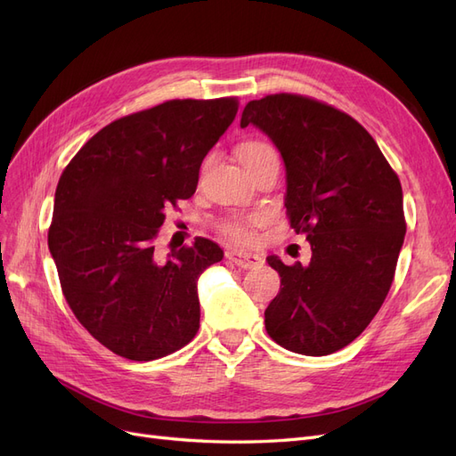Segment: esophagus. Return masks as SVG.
Instances as JSON below:
<instances>
[{"instance_id":"esophagus-1","label":"esophagus","mask_w":456,"mask_h":456,"mask_svg":"<svg viewBox=\"0 0 456 456\" xmlns=\"http://www.w3.org/2000/svg\"><path fill=\"white\" fill-rule=\"evenodd\" d=\"M226 256L233 262V265L240 268H258L262 265V256L255 253H245V251H228Z\"/></svg>"}]
</instances>
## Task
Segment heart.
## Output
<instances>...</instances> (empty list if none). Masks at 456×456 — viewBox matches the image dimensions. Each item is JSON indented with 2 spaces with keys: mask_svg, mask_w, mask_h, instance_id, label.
<instances>
[{
  "mask_svg": "<svg viewBox=\"0 0 456 456\" xmlns=\"http://www.w3.org/2000/svg\"><path fill=\"white\" fill-rule=\"evenodd\" d=\"M270 151H273V150L266 142L245 141L238 148V156H240V161L243 163V167H247V165H251L253 161H256L265 154H270ZM223 232L232 240H238V241H249L253 238L251 223H247V220H238V218L226 220V223L223 224Z\"/></svg>",
  "mask_w": 456,
  "mask_h": 456,
  "instance_id": "obj_1",
  "label": "heart"
}]
</instances>
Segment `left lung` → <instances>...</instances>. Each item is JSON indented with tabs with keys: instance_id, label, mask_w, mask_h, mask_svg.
Here are the masks:
<instances>
[{
	"instance_id": "obj_1",
	"label": "left lung",
	"mask_w": 456,
	"mask_h": 456,
	"mask_svg": "<svg viewBox=\"0 0 456 456\" xmlns=\"http://www.w3.org/2000/svg\"><path fill=\"white\" fill-rule=\"evenodd\" d=\"M247 126L281 154L287 213L312 247L308 265L266 258L283 285L266 330L295 354H333L363 333L390 291L407 230L402 184L375 139L333 106L268 94L247 102Z\"/></svg>"
}]
</instances>
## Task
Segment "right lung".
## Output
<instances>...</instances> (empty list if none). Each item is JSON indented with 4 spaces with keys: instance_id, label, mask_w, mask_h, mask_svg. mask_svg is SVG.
I'll use <instances>...</instances> for the list:
<instances>
[{
    "instance_id": "add662e5",
    "label": "right lung",
    "mask_w": 456,
    "mask_h": 456,
    "mask_svg": "<svg viewBox=\"0 0 456 456\" xmlns=\"http://www.w3.org/2000/svg\"><path fill=\"white\" fill-rule=\"evenodd\" d=\"M236 114V99L163 102L101 129L61 176L49 251L62 293L121 357L158 360L198 333V280L224 251L198 238L159 258L154 240L165 209L194 196L203 158Z\"/></svg>"
}]
</instances>
